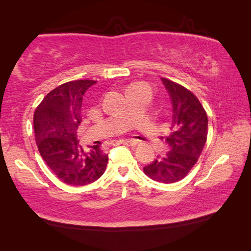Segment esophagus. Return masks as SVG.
Returning <instances> with one entry per match:
<instances>
[{
  "label": "esophagus",
  "mask_w": 251,
  "mask_h": 251,
  "mask_svg": "<svg viewBox=\"0 0 251 251\" xmlns=\"http://www.w3.org/2000/svg\"><path fill=\"white\" fill-rule=\"evenodd\" d=\"M122 144L128 146H135L137 144V141H135V139H124V141H122Z\"/></svg>",
  "instance_id": "1"
}]
</instances>
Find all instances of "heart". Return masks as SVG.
Returning a JSON list of instances; mask_svg holds the SVG:
<instances>
[{"mask_svg":"<svg viewBox=\"0 0 251 251\" xmlns=\"http://www.w3.org/2000/svg\"><path fill=\"white\" fill-rule=\"evenodd\" d=\"M142 86H147V85H146V84H143V83H136V84L130 85V86L128 87V92L133 91V90H136V88H138V87H142Z\"/></svg>","mask_w":251,"mask_h":251,"instance_id":"b5f03b06","label":"heart"}]
</instances>
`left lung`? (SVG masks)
Listing matches in <instances>:
<instances>
[{"label": "left lung", "instance_id": "left-lung-1", "mask_svg": "<svg viewBox=\"0 0 251 251\" xmlns=\"http://www.w3.org/2000/svg\"><path fill=\"white\" fill-rule=\"evenodd\" d=\"M172 101V134L165 138L169 151L144 167L152 180L171 184L181 180L196 164L207 141L208 117L192 92L161 77Z\"/></svg>", "mask_w": 251, "mask_h": 251}]
</instances>
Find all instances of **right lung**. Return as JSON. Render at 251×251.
Wrapping results in <instances>:
<instances>
[{"instance_id": "right-lung-1", "label": "right lung", "mask_w": 251, "mask_h": 251, "mask_svg": "<svg viewBox=\"0 0 251 251\" xmlns=\"http://www.w3.org/2000/svg\"><path fill=\"white\" fill-rule=\"evenodd\" d=\"M96 82L80 79L59 85L46 95L34 113L36 145L46 165L67 185H88L103 175L108 155L100 145L80 146L83 96Z\"/></svg>"}]
</instances>
